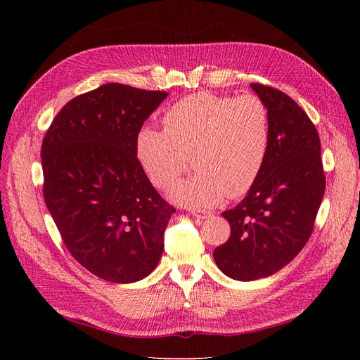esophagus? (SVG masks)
<instances>
[{
    "label": "esophagus",
    "mask_w": 360,
    "mask_h": 360,
    "mask_svg": "<svg viewBox=\"0 0 360 360\" xmlns=\"http://www.w3.org/2000/svg\"><path fill=\"white\" fill-rule=\"evenodd\" d=\"M192 214L197 217V219H205V217L209 216V213H207V212H200V210H193Z\"/></svg>",
    "instance_id": "esophagus-1"
}]
</instances>
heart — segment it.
<instances>
[{
	"label": "heart",
	"instance_id": "1",
	"mask_svg": "<svg viewBox=\"0 0 360 360\" xmlns=\"http://www.w3.org/2000/svg\"><path fill=\"white\" fill-rule=\"evenodd\" d=\"M160 130L144 126L135 138V158L146 179L168 189L192 158L191 177L169 191L172 201L209 209L240 198L255 181L269 155L270 114L255 94L238 97L198 93L171 106Z\"/></svg>",
	"mask_w": 360,
	"mask_h": 360
}]
</instances>
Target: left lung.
Here are the masks:
<instances>
[{"label":"left lung","mask_w":360,"mask_h":360,"mask_svg":"<svg viewBox=\"0 0 360 360\" xmlns=\"http://www.w3.org/2000/svg\"><path fill=\"white\" fill-rule=\"evenodd\" d=\"M270 114V147L258 180L222 216L231 236L213 252L226 276L255 281L276 274L307 245L326 189L320 136L290 96L250 84Z\"/></svg>","instance_id":"left-lung-1"}]
</instances>
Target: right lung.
<instances>
[{
	"instance_id": "add662e5",
	"label": "right lung",
	"mask_w": 360,
	"mask_h": 360,
	"mask_svg": "<svg viewBox=\"0 0 360 360\" xmlns=\"http://www.w3.org/2000/svg\"><path fill=\"white\" fill-rule=\"evenodd\" d=\"M167 91L105 84L76 96L41 143L43 198L72 257L93 275L129 284L155 270L176 209L135 158V138Z\"/></svg>"
}]
</instances>
